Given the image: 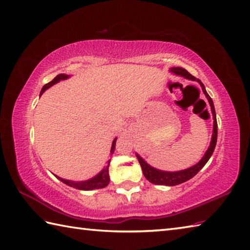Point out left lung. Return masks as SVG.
I'll use <instances>...</instances> for the list:
<instances>
[{
	"mask_svg": "<svg viewBox=\"0 0 250 250\" xmlns=\"http://www.w3.org/2000/svg\"><path fill=\"white\" fill-rule=\"evenodd\" d=\"M169 72L174 73L175 75L178 76H183L187 79H190V81H195L200 83V86L202 87V90H203V93L205 94L206 99L208 100V103L210 105V110L211 114H213V119H214V128H213V135H211V141L208 149L206 150L205 155L201 160L194 164L193 167H191L189 168L183 169V171H177V172H166V171H161V169H157L155 167H152L149 166L144 159H143L140 155L136 153V158L139 160L142 169H143V174L146 177L147 180H149L151 184L155 185H163V186H176L179 184H183L187 180L191 179L193 176H195L196 174L200 172V169L203 167L207 161L209 160V158L213 155V152L215 150L216 147V143H217V132H218V125H217V120H216V111H215V106L213 103V100L208 95V93L206 92V89L204 87V84L202 83L200 79H196L194 76L191 75V74L185 70L183 67H172L169 68Z\"/></svg>",
	"mask_w": 250,
	"mask_h": 250,
	"instance_id": "1",
	"label": "left lung"
}]
</instances>
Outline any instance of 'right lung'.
<instances>
[{
    "mask_svg": "<svg viewBox=\"0 0 250 250\" xmlns=\"http://www.w3.org/2000/svg\"><path fill=\"white\" fill-rule=\"evenodd\" d=\"M70 77V75H66V74H59L57 75L52 81L48 83H46L45 86L42 88L40 95L43 94L45 92V90H47L48 88H50L51 86H54L55 83H59L60 81H64V79H67ZM116 141L117 137L113 141V145H111L110 148V155H113L115 151V147H116ZM109 163H110V159L107 161V164L106 167L101 171L98 175H95L94 177L90 178L88 180H83V182H73V180H68V179H64L61 178L59 176H56L58 179H60L62 183H64L65 185L70 186V187H73L78 190H93V189H101L106 187L109 184V173H108V167H109Z\"/></svg>",
    "mask_w": 250,
    "mask_h": 250,
    "instance_id": "add662e5",
    "label": "right lung"
}]
</instances>
